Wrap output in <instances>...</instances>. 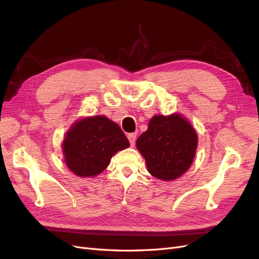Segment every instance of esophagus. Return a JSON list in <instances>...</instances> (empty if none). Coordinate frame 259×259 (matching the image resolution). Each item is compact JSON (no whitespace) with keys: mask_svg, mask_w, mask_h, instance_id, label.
Segmentation results:
<instances>
[{"mask_svg":"<svg viewBox=\"0 0 259 259\" xmlns=\"http://www.w3.org/2000/svg\"><path fill=\"white\" fill-rule=\"evenodd\" d=\"M128 140H130V144H131V146L133 147L135 145V143H136V135L135 134H128Z\"/></svg>","mask_w":259,"mask_h":259,"instance_id":"esophagus-1","label":"esophagus"}]
</instances>
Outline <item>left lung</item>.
Segmentation results:
<instances>
[{"instance_id":"left-lung-1","label":"left lung","mask_w":259,"mask_h":259,"mask_svg":"<svg viewBox=\"0 0 259 259\" xmlns=\"http://www.w3.org/2000/svg\"><path fill=\"white\" fill-rule=\"evenodd\" d=\"M197 145V133L179 114L153 116L136 143L149 173L162 180L176 179L190 167Z\"/></svg>"}]
</instances>
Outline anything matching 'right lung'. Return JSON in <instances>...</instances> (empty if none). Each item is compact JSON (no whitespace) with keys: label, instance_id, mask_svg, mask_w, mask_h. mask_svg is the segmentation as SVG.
Returning a JSON list of instances; mask_svg holds the SVG:
<instances>
[{"label":"right lung","instance_id":"obj_1","mask_svg":"<svg viewBox=\"0 0 259 259\" xmlns=\"http://www.w3.org/2000/svg\"><path fill=\"white\" fill-rule=\"evenodd\" d=\"M130 146L119 125L105 115L75 122L67 133L62 149L69 169L80 177L100 174L112 155Z\"/></svg>","mask_w":259,"mask_h":259}]
</instances>
